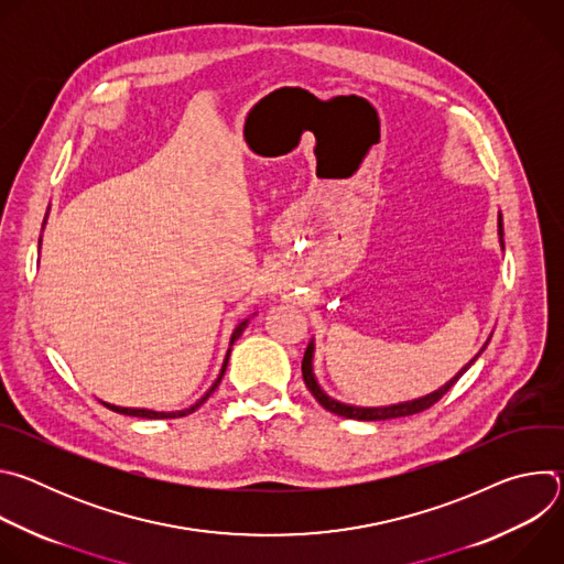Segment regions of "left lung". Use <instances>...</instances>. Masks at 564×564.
Returning a JSON list of instances; mask_svg holds the SVG:
<instances>
[{
	"mask_svg": "<svg viewBox=\"0 0 564 564\" xmlns=\"http://www.w3.org/2000/svg\"><path fill=\"white\" fill-rule=\"evenodd\" d=\"M498 236H500V248L505 250V227H502V214H498ZM491 339V337H489ZM489 344V341H487ZM487 344L481 346V350L487 348ZM481 350L453 377L448 379L442 388L424 394V397H417V399H411V401H399V404H390V406H352V404H344V401L330 397L324 388L318 386L316 381V375H314V339H310L307 348H305V355H303V364H301V370H303V381L307 386V390L314 394V399L318 401L321 406H324L326 411L339 415V417H346V420H359V422H379V420H394V417H409V415H415V413H422L426 409H431L435 401H440L451 388L453 383L475 364V359L481 355Z\"/></svg>",
	"mask_w": 564,
	"mask_h": 564,
	"instance_id": "obj_1",
	"label": "left lung"
}]
</instances>
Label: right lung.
Returning <instances> with one entry per match:
<instances>
[{
    "label": "right lung",
    "mask_w": 564,
    "mask_h": 564,
    "mask_svg": "<svg viewBox=\"0 0 564 564\" xmlns=\"http://www.w3.org/2000/svg\"><path fill=\"white\" fill-rule=\"evenodd\" d=\"M48 216V214H46ZM46 216H44V225H46ZM40 246H42V236H40ZM248 324H250V318H243L240 321V324L234 328V333H231V337H229V348H227V355H225V359H223V366H220V372H218V377H216V381L209 386V390L196 401V404H192L189 409H183V411H151V409H127V406H116V404H109V401H102V404L107 406V409H111V411H116V413H120V415H129V417H144V420H174V417H185V415H189V413H194L196 409H200L205 401H207V397L216 390V386L220 383V379H223V375H225V368H227V361H229V355H231V346H234V341L243 335V330L248 328Z\"/></svg>",
    "instance_id": "1"
}]
</instances>
